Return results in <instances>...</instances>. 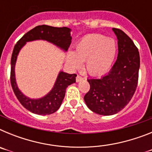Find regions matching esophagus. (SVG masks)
<instances>
[{
	"label": "esophagus",
	"mask_w": 152,
	"mask_h": 152,
	"mask_svg": "<svg viewBox=\"0 0 152 152\" xmlns=\"http://www.w3.org/2000/svg\"><path fill=\"white\" fill-rule=\"evenodd\" d=\"M84 78H83L81 76H80V75H77V77H76V81H77V82H79V81H81Z\"/></svg>",
	"instance_id": "1"
}]
</instances>
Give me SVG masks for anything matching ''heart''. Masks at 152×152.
I'll return each mask as SVG.
<instances>
[{"instance_id": "b5f03b06", "label": "heart", "mask_w": 152, "mask_h": 152, "mask_svg": "<svg viewBox=\"0 0 152 152\" xmlns=\"http://www.w3.org/2000/svg\"><path fill=\"white\" fill-rule=\"evenodd\" d=\"M116 52L117 43L114 39L101 34H91L76 44L75 52H68L67 61L73 68H80L81 62H85L87 72L93 76H99L110 69Z\"/></svg>"}]
</instances>
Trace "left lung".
I'll use <instances>...</instances> for the list:
<instances>
[{"instance_id": "obj_1", "label": "left lung", "mask_w": 152, "mask_h": 152, "mask_svg": "<svg viewBox=\"0 0 152 152\" xmlns=\"http://www.w3.org/2000/svg\"><path fill=\"white\" fill-rule=\"evenodd\" d=\"M118 39V56L108 74L88 79L91 88L84 96L88 108L103 116L122 110L133 96L139 80L140 57L132 40L121 29L113 28Z\"/></svg>"}]
</instances>
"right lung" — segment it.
I'll list each match as a JSON object with an SVG mask.
<instances>
[{
	"label": "right lung",
	"instance_id": "obj_1",
	"mask_svg": "<svg viewBox=\"0 0 152 152\" xmlns=\"http://www.w3.org/2000/svg\"><path fill=\"white\" fill-rule=\"evenodd\" d=\"M71 29L68 27H53L42 25L37 26L29 30L19 40L13 48L11 56V69H10V84L13 91L20 103L26 110L38 115H49L56 112L61 106L65 95L68 86L75 83L76 74L65 73L60 72L54 87L52 91L43 97L39 99H30L26 96L18 89L15 78L16 61L19 52L26 42L42 39L52 42L64 51H67L72 42Z\"/></svg>",
	"mask_w": 152,
	"mask_h": 152
}]
</instances>
